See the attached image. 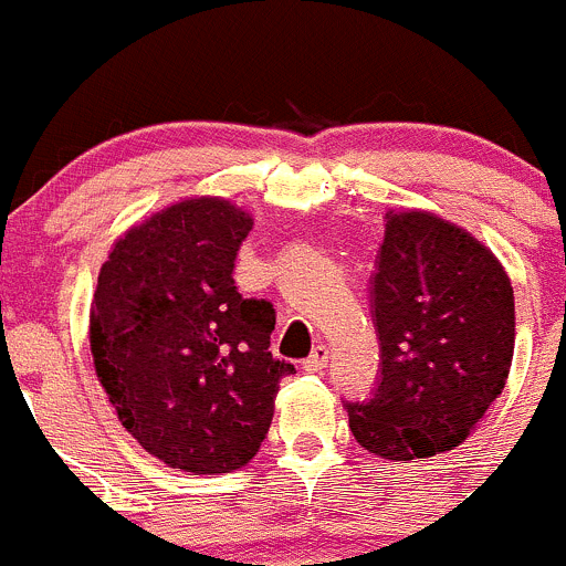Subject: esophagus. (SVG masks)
<instances>
[{
  "mask_svg": "<svg viewBox=\"0 0 566 566\" xmlns=\"http://www.w3.org/2000/svg\"><path fill=\"white\" fill-rule=\"evenodd\" d=\"M325 364H328V347L317 345L315 350H312V356L304 361V367L310 369V373H323Z\"/></svg>",
  "mask_w": 566,
  "mask_h": 566,
  "instance_id": "1",
  "label": "esophagus"
}]
</instances>
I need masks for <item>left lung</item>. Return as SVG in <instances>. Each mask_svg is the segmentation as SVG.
Segmentation results:
<instances>
[{"mask_svg":"<svg viewBox=\"0 0 566 566\" xmlns=\"http://www.w3.org/2000/svg\"><path fill=\"white\" fill-rule=\"evenodd\" d=\"M369 276L378 386L345 402L358 447L386 460L460 447L506 384L515 295L493 251L424 213L386 216Z\"/></svg>","mask_w":566,"mask_h":566,"instance_id":"1","label":"left lung"}]
</instances>
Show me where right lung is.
<instances>
[{
	"mask_svg": "<svg viewBox=\"0 0 566 566\" xmlns=\"http://www.w3.org/2000/svg\"><path fill=\"white\" fill-rule=\"evenodd\" d=\"M249 213L216 197L161 210L114 243L90 315L95 373L142 449L188 473H230L260 452L279 380L276 310L243 298L235 256Z\"/></svg>",
	"mask_w": 566,
	"mask_h": 566,
	"instance_id": "obj_1",
	"label": "right lung"
}]
</instances>
